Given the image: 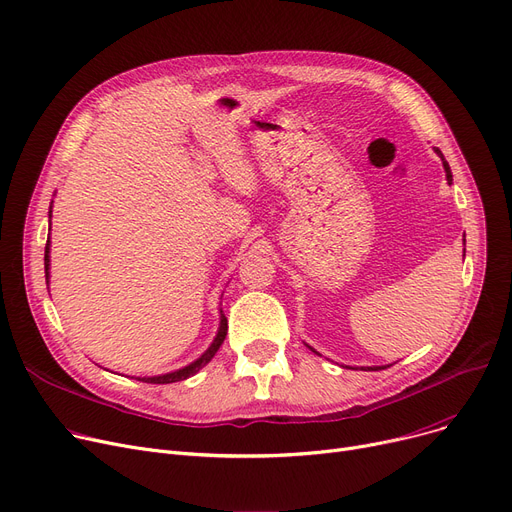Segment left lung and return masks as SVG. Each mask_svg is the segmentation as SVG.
<instances>
[{"label":"left lung","instance_id":"1","mask_svg":"<svg viewBox=\"0 0 512 512\" xmlns=\"http://www.w3.org/2000/svg\"><path fill=\"white\" fill-rule=\"evenodd\" d=\"M436 153L442 157V164H444V170H446V180H448V184H452V172H450V166H448V161L444 159V155H442V151L440 149H436ZM465 242V240H463ZM465 253V251H463ZM311 348V346H309ZM313 351V348H311ZM313 353H317V351H313ZM367 369H371V371H378V369H386V367H367Z\"/></svg>","mask_w":512,"mask_h":512}]
</instances>
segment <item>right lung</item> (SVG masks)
I'll return each mask as SVG.
<instances>
[{"mask_svg":"<svg viewBox=\"0 0 512 512\" xmlns=\"http://www.w3.org/2000/svg\"><path fill=\"white\" fill-rule=\"evenodd\" d=\"M49 215H51V209H49ZM45 280H49V240H47V245H45ZM226 332H228V319H226V315L222 313V315H220V330H218V336H215V340L211 342V346L207 348V351H205L195 363L186 365V367H182V369H178V371L166 373V375H153V378H139V380H141V382H147V384H172V382H182V380H186V378H191V375H195L201 367H205V365L213 359V355L218 353V348L222 346V342H224V338H226Z\"/></svg>","mask_w":512,"mask_h":512,"instance_id":"add662e5","label":"right lung"}]
</instances>
